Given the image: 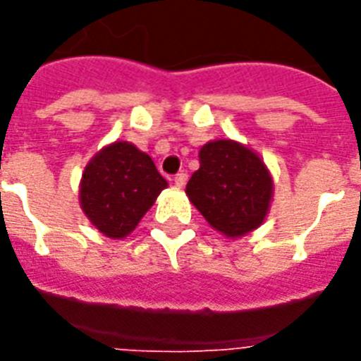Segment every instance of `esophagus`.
I'll list each match as a JSON object with an SVG mask.
<instances>
[{
  "label": "esophagus",
  "instance_id": "esophagus-1",
  "mask_svg": "<svg viewBox=\"0 0 361 361\" xmlns=\"http://www.w3.org/2000/svg\"><path fill=\"white\" fill-rule=\"evenodd\" d=\"M185 183H187V174H185V172H180V174L174 176V185L176 187H180V189H181V187L185 185Z\"/></svg>",
  "mask_w": 361,
  "mask_h": 361
}]
</instances>
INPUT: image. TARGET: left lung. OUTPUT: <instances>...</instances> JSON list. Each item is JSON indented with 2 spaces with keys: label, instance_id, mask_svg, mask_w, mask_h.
<instances>
[{
  "label": "left lung",
  "instance_id": "1",
  "mask_svg": "<svg viewBox=\"0 0 361 361\" xmlns=\"http://www.w3.org/2000/svg\"><path fill=\"white\" fill-rule=\"evenodd\" d=\"M200 169L187 183V197L215 231L240 238L262 225L274 180L257 153L234 140H214L198 153Z\"/></svg>",
  "mask_w": 361,
  "mask_h": 361
}]
</instances>
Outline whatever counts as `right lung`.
Instances as JSON below:
<instances>
[{
	"mask_svg": "<svg viewBox=\"0 0 361 361\" xmlns=\"http://www.w3.org/2000/svg\"><path fill=\"white\" fill-rule=\"evenodd\" d=\"M169 187L152 157L130 142L103 147L86 164L80 180V206L104 236L121 240Z\"/></svg>",
	"mask_w": 361,
	"mask_h": 361,
	"instance_id": "right-lung-1",
	"label": "right lung"
}]
</instances>
